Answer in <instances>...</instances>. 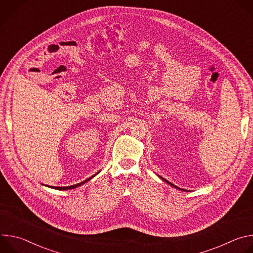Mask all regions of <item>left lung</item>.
I'll use <instances>...</instances> for the list:
<instances>
[{"instance_id": "1", "label": "left lung", "mask_w": 253, "mask_h": 253, "mask_svg": "<svg viewBox=\"0 0 253 253\" xmlns=\"http://www.w3.org/2000/svg\"><path fill=\"white\" fill-rule=\"evenodd\" d=\"M161 179H162V180H163V181H165V182H166V183H168V184H170V185H171V186H173V187H175V188H177V189H179V190H184V189H181V188H179V187H177V186H175V185H174V184H172V183H171V182H169V181H168V180H166V179H164V178H162V177H161ZM184 191H185V190H184Z\"/></svg>"}]
</instances>
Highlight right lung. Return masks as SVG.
<instances>
[{"label":"right lung","instance_id":"add662e5","mask_svg":"<svg viewBox=\"0 0 253 253\" xmlns=\"http://www.w3.org/2000/svg\"><path fill=\"white\" fill-rule=\"evenodd\" d=\"M99 172H97L96 174H98ZM96 174H94L93 176H91L90 178H88V179H86V180H84L83 182H80V183H78V184H75V185H71V186H67V187H55L56 189H59V190H68V189H74V188H76V187H79V186H81L82 184H84V183H86L87 181H89L90 179H92Z\"/></svg>","mask_w":253,"mask_h":253}]
</instances>
